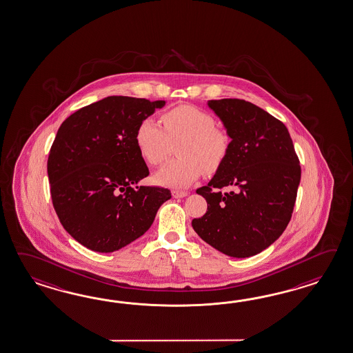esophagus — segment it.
<instances>
[{
  "mask_svg": "<svg viewBox=\"0 0 353 353\" xmlns=\"http://www.w3.org/2000/svg\"><path fill=\"white\" fill-rule=\"evenodd\" d=\"M173 198L180 199L188 196V191H180V190H173L172 191Z\"/></svg>",
  "mask_w": 353,
  "mask_h": 353,
  "instance_id": "esophagus-1",
  "label": "esophagus"
}]
</instances>
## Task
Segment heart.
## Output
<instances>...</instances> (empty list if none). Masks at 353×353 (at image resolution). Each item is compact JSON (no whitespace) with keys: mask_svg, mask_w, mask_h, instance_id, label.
I'll return each instance as SVG.
<instances>
[{"mask_svg":"<svg viewBox=\"0 0 353 353\" xmlns=\"http://www.w3.org/2000/svg\"><path fill=\"white\" fill-rule=\"evenodd\" d=\"M163 128L146 117L135 132V144L146 163L159 165L167 158L170 144L179 141L180 158L165 164L155 181L171 188H186L205 170L215 172L230 149V139L215 128L214 117L194 105H179L162 114Z\"/></svg>","mask_w":353,"mask_h":353,"instance_id":"obj_1","label":"heart"}]
</instances>
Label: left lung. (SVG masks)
Wrapping results in <instances>:
<instances>
[{
  "label": "left lung",
  "instance_id": "8db88e82",
  "mask_svg": "<svg viewBox=\"0 0 353 353\" xmlns=\"http://www.w3.org/2000/svg\"><path fill=\"white\" fill-rule=\"evenodd\" d=\"M223 122L228 154L207 186L208 210L192 228L214 249L249 258L269 248L290 223L301 167L283 122L243 99L209 101ZM230 187L231 192L221 189Z\"/></svg>",
  "mask_w": 353,
  "mask_h": 353
}]
</instances>
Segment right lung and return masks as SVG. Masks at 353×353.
Segmentation results:
<instances>
[{"mask_svg": "<svg viewBox=\"0 0 353 353\" xmlns=\"http://www.w3.org/2000/svg\"><path fill=\"white\" fill-rule=\"evenodd\" d=\"M164 101L112 95L62 122L47 172L61 224L88 249L113 252L150 228L171 191L137 186L149 174L135 144L140 121Z\"/></svg>", "mask_w": 353, "mask_h": 353, "instance_id": "add662e5", "label": "right lung"}]
</instances>
